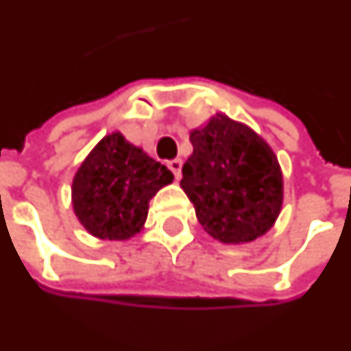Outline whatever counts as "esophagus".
Returning a JSON list of instances; mask_svg holds the SVG:
<instances>
[{
    "label": "esophagus",
    "mask_w": 351,
    "mask_h": 351,
    "mask_svg": "<svg viewBox=\"0 0 351 351\" xmlns=\"http://www.w3.org/2000/svg\"><path fill=\"white\" fill-rule=\"evenodd\" d=\"M167 167L171 169V173H173L176 180H178V178H180V171H182V161H180V159H171L167 163Z\"/></svg>",
    "instance_id": "34e87169"
}]
</instances>
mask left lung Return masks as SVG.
<instances>
[{
  "mask_svg": "<svg viewBox=\"0 0 351 351\" xmlns=\"http://www.w3.org/2000/svg\"><path fill=\"white\" fill-rule=\"evenodd\" d=\"M190 141L180 186L203 230L228 245L262 237L283 205V173L268 142L224 114L193 129Z\"/></svg>",
  "mask_w": 351,
  "mask_h": 351,
  "instance_id": "1",
  "label": "left lung"
}]
</instances>
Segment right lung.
Instances as JSON below:
<instances>
[{"label":"right lung","mask_w":351,"mask_h":351,"mask_svg":"<svg viewBox=\"0 0 351 351\" xmlns=\"http://www.w3.org/2000/svg\"><path fill=\"white\" fill-rule=\"evenodd\" d=\"M173 178L165 165L116 131L90 150L73 176V213L99 239H131L144 228L152 197Z\"/></svg>","instance_id":"obj_1"}]
</instances>
